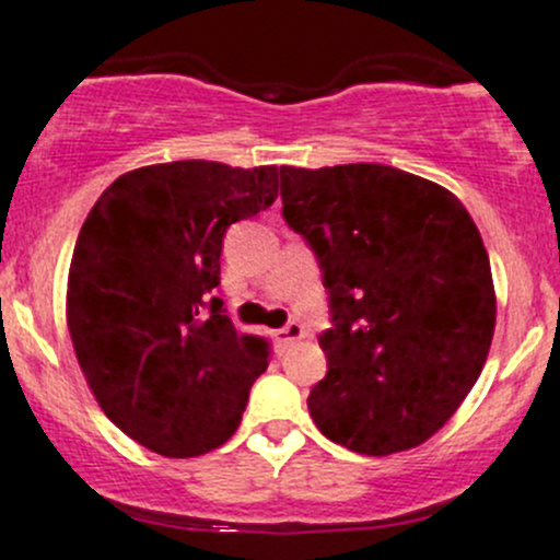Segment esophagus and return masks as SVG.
<instances>
[{
    "instance_id": "obj_1",
    "label": "esophagus",
    "mask_w": 560,
    "mask_h": 560,
    "mask_svg": "<svg viewBox=\"0 0 560 560\" xmlns=\"http://www.w3.org/2000/svg\"><path fill=\"white\" fill-rule=\"evenodd\" d=\"M303 336V325L301 322H287L284 327H279V330L273 332V338H276V343H279V347H287V343H292V341H298V338Z\"/></svg>"
}]
</instances>
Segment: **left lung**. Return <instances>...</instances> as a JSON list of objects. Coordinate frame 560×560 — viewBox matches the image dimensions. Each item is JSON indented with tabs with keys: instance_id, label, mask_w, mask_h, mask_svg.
<instances>
[{
	"instance_id": "1",
	"label": "left lung",
	"mask_w": 560,
	"mask_h": 560,
	"mask_svg": "<svg viewBox=\"0 0 560 560\" xmlns=\"http://www.w3.org/2000/svg\"><path fill=\"white\" fill-rule=\"evenodd\" d=\"M281 213L322 270V433L363 455L428 442L479 380L495 292L479 230L453 191L376 162L281 167Z\"/></svg>"
}]
</instances>
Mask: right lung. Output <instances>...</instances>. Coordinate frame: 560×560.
Returning a JSON list of instances; mask_svg holds the SVG:
<instances>
[{
    "mask_svg": "<svg viewBox=\"0 0 560 560\" xmlns=\"http://www.w3.org/2000/svg\"><path fill=\"white\" fill-rule=\"evenodd\" d=\"M279 167L180 160L124 173L89 211L67 279L75 358L107 420L165 457L222 447L268 343L222 298L230 224L273 206Z\"/></svg>",
    "mask_w": 560,
    "mask_h": 560,
    "instance_id": "right-lung-1",
    "label": "right lung"
}]
</instances>
